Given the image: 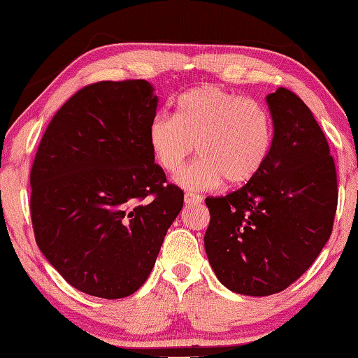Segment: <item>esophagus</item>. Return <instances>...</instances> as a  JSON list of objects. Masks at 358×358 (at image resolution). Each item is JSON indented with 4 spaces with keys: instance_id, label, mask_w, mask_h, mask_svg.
Returning <instances> with one entry per match:
<instances>
[{
    "instance_id": "1",
    "label": "esophagus",
    "mask_w": 358,
    "mask_h": 358,
    "mask_svg": "<svg viewBox=\"0 0 358 358\" xmlns=\"http://www.w3.org/2000/svg\"><path fill=\"white\" fill-rule=\"evenodd\" d=\"M185 205H189V206H194V205H199V203H201V201H203V199H201L200 195H196V194H190V192H187V194H185Z\"/></svg>"
}]
</instances>
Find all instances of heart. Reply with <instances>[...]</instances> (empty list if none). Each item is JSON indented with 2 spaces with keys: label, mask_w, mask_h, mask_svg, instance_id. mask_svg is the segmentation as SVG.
Instances as JSON below:
<instances>
[{
  "label": "heart",
  "mask_w": 358,
  "mask_h": 358,
  "mask_svg": "<svg viewBox=\"0 0 358 358\" xmlns=\"http://www.w3.org/2000/svg\"><path fill=\"white\" fill-rule=\"evenodd\" d=\"M271 142L265 108L216 85L182 93L176 116L162 111L148 126L150 152L169 174H179L199 147L201 158L178 179L187 190L250 182L265 166Z\"/></svg>",
  "instance_id": "heart-1"
}]
</instances>
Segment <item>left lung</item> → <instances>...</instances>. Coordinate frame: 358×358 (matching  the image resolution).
Here are the masks:
<instances>
[{"mask_svg":"<svg viewBox=\"0 0 358 358\" xmlns=\"http://www.w3.org/2000/svg\"><path fill=\"white\" fill-rule=\"evenodd\" d=\"M273 142L265 166L239 190L206 199L205 252L229 291L281 292L317 260L333 229L338 179L312 111L291 90L266 96Z\"/></svg>","mask_w":358,"mask_h":358,"instance_id":"8db88e82","label":"left lung"}]
</instances>
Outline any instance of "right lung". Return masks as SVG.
I'll use <instances>...</instances> for the list:
<instances>
[{
    "mask_svg": "<svg viewBox=\"0 0 358 358\" xmlns=\"http://www.w3.org/2000/svg\"><path fill=\"white\" fill-rule=\"evenodd\" d=\"M158 96L147 80L96 82L51 119L30 173L35 241L72 287L138 291L184 205L148 145Z\"/></svg>",
    "mask_w": 358,
    "mask_h": 358,
    "instance_id": "right-lung-1",
    "label": "right lung"
}]
</instances>
